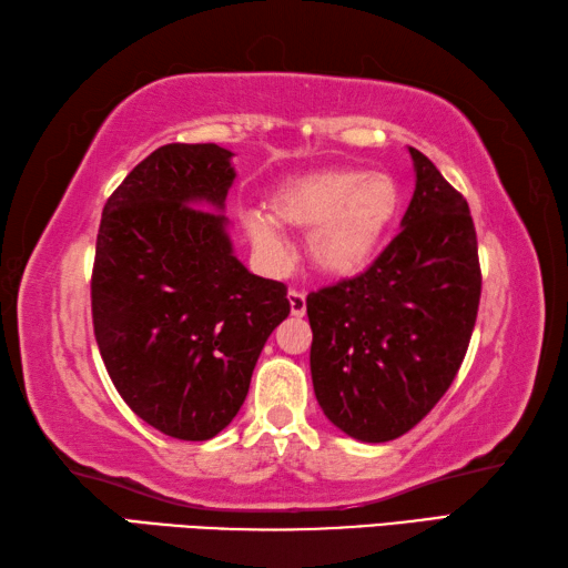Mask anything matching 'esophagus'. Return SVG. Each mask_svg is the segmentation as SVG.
<instances>
[{
    "mask_svg": "<svg viewBox=\"0 0 568 568\" xmlns=\"http://www.w3.org/2000/svg\"><path fill=\"white\" fill-rule=\"evenodd\" d=\"M287 301H291V313L295 317H303L305 315V293L291 291V293H287Z\"/></svg>",
    "mask_w": 568,
    "mask_h": 568,
    "instance_id": "34e87169",
    "label": "esophagus"
}]
</instances>
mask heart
<instances>
[{
    "mask_svg": "<svg viewBox=\"0 0 568 568\" xmlns=\"http://www.w3.org/2000/svg\"><path fill=\"white\" fill-rule=\"evenodd\" d=\"M402 209L399 183L389 173L323 169L283 181L271 193L273 220L311 231L307 255L323 275L355 277L383 251ZM245 231L267 261H285L277 225L263 213H245Z\"/></svg>",
    "mask_w": 568,
    "mask_h": 568,
    "instance_id": "obj_1",
    "label": "heart"
}]
</instances>
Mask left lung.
<instances>
[{
  "mask_svg": "<svg viewBox=\"0 0 568 568\" xmlns=\"http://www.w3.org/2000/svg\"><path fill=\"white\" fill-rule=\"evenodd\" d=\"M402 231L365 273L307 295L317 405L359 442L409 432L457 377L481 271L469 205L425 153Z\"/></svg>",
  "mask_w": 568,
  "mask_h": 568,
  "instance_id": "left-lung-1",
  "label": "left lung"
}]
</instances>
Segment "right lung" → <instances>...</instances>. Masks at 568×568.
I'll use <instances>...</instances> for the list:
<instances>
[{
  "label": "right lung",
  "mask_w": 568,
  "mask_h": 568,
  "mask_svg": "<svg viewBox=\"0 0 568 568\" xmlns=\"http://www.w3.org/2000/svg\"><path fill=\"white\" fill-rule=\"evenodd\" d=\"M233 153L169 143L101 213L91 315L123 402L169 437L203 442L239 415L287 287L233 255L225 209Z\"/></svg>",
  "instance_id": "add662e5"
}]
</instances>
